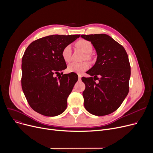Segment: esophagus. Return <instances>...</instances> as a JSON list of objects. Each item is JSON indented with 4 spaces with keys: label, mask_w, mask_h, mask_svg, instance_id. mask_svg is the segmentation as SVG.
<instances>
[{
    "label": "esophagus",
    "mask_w": 153,
    "mask_h": 153,
    "mask_svg": "<svg viewBox=\"0 0 153 153\" xmlns=\"http://www.w3.org/2000/svg\"><path fill=\"white\" fill-rule=\"evenodd\" d=\"M81 75H79L78 76V79H79V81H81Z\"/></svg>",
    "instance_id": "34e87169"
}]
</instances>
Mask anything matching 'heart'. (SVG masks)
Returning <instances> with one entry per match:
<instances>
[{"mask_svg": "<svg viewBox=\"0 0 153 153\" xmlns=\"http://www.w3.org/2000/svg\"><path fill=\"white\" fill-rule=\"evenodd\" d=\"M76 46L85 53L84 59L92 61V56L91 53L93 50L92 43L85 39H80L76 43ZM61 56L64 61L66 62L71 61V47L70 45H68L64 47L61 52ZM89 63L86 61H84L79 63H72L68 66V71L69 72H74L76 74H81L89 68Z\"/></svg>", "mask_w": 153, "mask_h": 153, "instance_id": "obj_1", "label": "heart"}]
</instances>
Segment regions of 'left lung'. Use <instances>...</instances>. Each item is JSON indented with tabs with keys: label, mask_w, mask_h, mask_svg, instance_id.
Segmentation results:
<instances>
[{
	"label": "left lung",
	"mask_w": 153,
	"mask_h": 153,
	"mask_svg": "<svg viewBox=\"0 0 153 153\" xmlns=\"http://www.w3.org/2000/svg\"><path fill=\"white\" fill-rule=\"evenodd\" d=\"M81 37L91 42L97 54L94 66L87 72L91 77H82L85 85L84 107L94 115L110 114L122 105L129 92L131 68L128 54L122 45L107 35Z\"/></svg>",
	"instance_id": "8db88e82"
}]
</instances>
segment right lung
I'll return each instance as SVG.
<instances>
[{
  "mask_svg": "<svg viewBox=\"0 0 153 153\" xmlns=\"http://www.w3.org/2000/svg\"><path fill=\"white\" fill-rule=\"evenodd\" d=\"M80 35H53L30 44L22 60V87L31 108L47 117L61 114L78 76L74 72L63 74L67 68L61 56L63 48ZM58 77L57 78V77Z\"/></svg>",
  "mask_w": 153,
  "mask_h": 153,
  "instance_id": "1",
  "label": "right lung"
}]
</instances>
